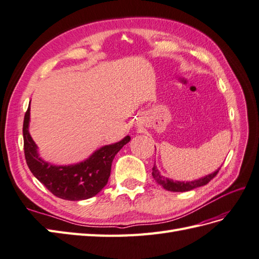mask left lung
Instances as JSON below:
<instances>
[{
	"label": "left lung",
	"instance_id": "obj_1",
	"mask_svg": "<svg viewBox=\"0 0 259 259\" xmlns=\"http://www.w3.org/2000/svg\"><path fill=\"white\" fill-rule=\"evenodd\" d=\"M221 167H219L218 170L214 171L213 173L208 174V176L203 177L201 179L194 180V181H173L171 179H167L163 176H161L160 171L158 170L157 165H153L152 167V177L160 184L162 188L165 189L166 191H171V192H186V191H191L196 188H200V186H203L207 184L211 180L219 173Z\"/></svg>",
	"mask_w": 259,
	"mask_h": 259
}]
</instances>
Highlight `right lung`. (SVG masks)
Returning a JSON list of instances; mask_svg holds the SVG:
<instances>
[{
	"label": "right lung",
	"mask_w": 259,
	"mask_h": 259,
	"mask_svg": "<svg viewBox=\"0 0 259 259\" xmlns=\"http://www.w3.org/2000/svg\"><path fill=\"white\" fill-rule=\"evenodd\" d=\"M29 110L31 108L28 107L24 117L23 138L26 163L33 176L54 195L63 200H87L98 194L110 177L112 160L120 149L130 141V137L99 148L79 163L54 165L39 157L37 146L29 135Z\"/></svg>",
	"instance_id": "add662e5"
}]
</instances>
